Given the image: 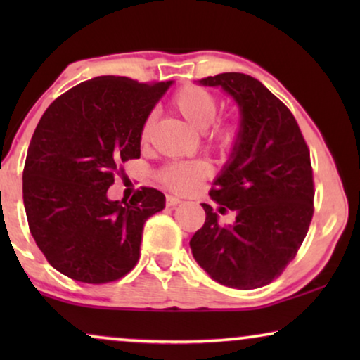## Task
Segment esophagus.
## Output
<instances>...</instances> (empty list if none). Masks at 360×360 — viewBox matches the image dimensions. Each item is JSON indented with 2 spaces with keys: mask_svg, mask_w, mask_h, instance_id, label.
<instances>
[{
  "mask_svg": "<svg viewBox=\"0 0 360 360\" xmlns=\"http://www.w3.org/2000/svg\"><path fill=\"white\" fill-rule=\"evenodd\" d=\"M180 203H181L180 198H176V196H172V195H167V198H165V205L167 206H176V205H180Z\"/></svg>",
  "mask_w": 360,
  "mask_h": 360,
  "instance_id": "obj_1",
  "label": "esophagus"
}]
</instances>
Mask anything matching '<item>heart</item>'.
<instances>
[{"label": "heart", "instance_id": "b5f03b06", "mask_svg": "<svg viewBox=\"0 0 360 360\" xmlns=\"http://www.w3.org/2000/svg\"><path fill=\"white\" fill-rule=\"evenodd\" d=\"M172 105L191 126L205 129V142L218 150H229L234 146L238 129L233 122H213L219 110V100L213 91L198 85L180 88L172 98ZM155 116L147 115L141 126V142H147L154 126ZM211 174V167L205 160L181 162L165 167L160 174L162 184L175 191H188Z\"/></svg>", "mask_w": 360, "mask_h": 360}]
</instances>
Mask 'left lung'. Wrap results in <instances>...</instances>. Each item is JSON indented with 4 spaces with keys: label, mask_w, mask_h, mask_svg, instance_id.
I'll return each instance as SVG.
<instances>
[{
    "label": "left lung",
    "mask_w": 360,
    "mask_h": 360,
    "mask_svg": "<svg viewBox=\"0 0 360 360\" xmlns=\"http://www.w3.org/2000/svg\"><path fill=\"white\" fill-rule=\"evenodd\" d=\"M221 86L240 110L228 164L210 191L219 211H236L221 226L210 205L190 240L191 254L216 282L238 290L269 285L292 262L313 218L309 149L292 111L254 77L238 72L200 80Z\"/></svg>",
    "instance_id": "left-lung-1"
}]
</instances>
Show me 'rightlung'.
<instances>
[{
	"instance_id": "1",
	"label": "right lung",
	"mask_w": 360,
	"mask_h": 360,
	"mask_svg": "<svg viewBox=\"0 0 360 360\" xmlns=\"http://www.w3.org/2000/svg\"><path fill=\"white\" fill-rule=\"evenodd\" d=\"M170 85L96 77L42 115L24 164L22 198L37 248L60 274L108 283L139 260L142 228L165 208V196L142 186L122 205L108 188L124 162L141 157L142 122Z\"/></svg>"
}]
</instances>
